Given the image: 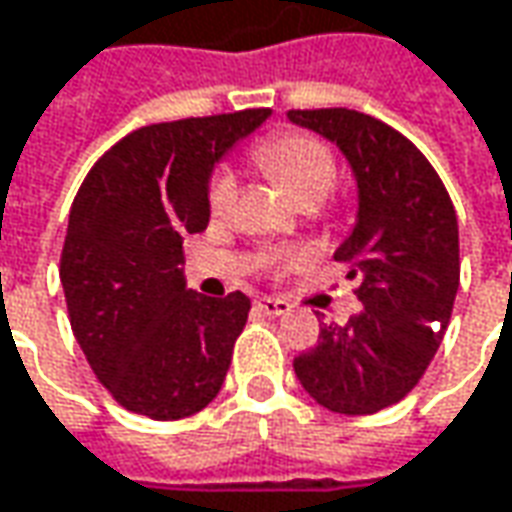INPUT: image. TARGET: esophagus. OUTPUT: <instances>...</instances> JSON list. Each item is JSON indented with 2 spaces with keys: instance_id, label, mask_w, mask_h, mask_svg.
Instances as JSON below:
<instances>
[{
  "instance_id": "esophagus-1",
  "label": "esophagus",
  "mask_w": 512,
  "mask_h": 512,
  "mask_svg": "<svg viewBox=\"0 0 512 512\" xmlns=\"http://www.w3.org/2000/svg\"><path fill=\"white\" fill-rule=\"evenodd\" d=\"M256 307L267 313V316H285L290 305H287L285 299H273V296H262V299H256Z\"/></svg>"
}]
</instances>
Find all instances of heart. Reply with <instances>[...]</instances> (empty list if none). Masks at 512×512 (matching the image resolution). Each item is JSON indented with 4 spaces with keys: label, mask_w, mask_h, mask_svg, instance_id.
I'll return each mask as SVG.
<instances>
[{
    "label": "heart",
    "mask_w": 512,
    "mask_h": 512,
    "mask_svg": "<svg viewBox=\"0 0 512 512\" xmlns=\"http://www.w3.org/2000/svg\"><path fill=\"white\" fill-rule=\"evenodd\" d=\"M253 159L279 187L302 205L319 202L336 182V156L325 142L307 130H279L265 136ZM236 199V179L230 170H219L207 185V205L213 216H225Z\"/></svg>",
    "instance_id": "obj_1"
}]
</instances>
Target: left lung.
I'll use <instances>...</instances> for the list:
<instances>
[{"label": "left lung", "mask_w": 512, "mask_h": 512, "mask_svg": "<svg viewBox=\"0 0 512 512\" xmlns=\"http://www.w3.org/2000/svg\"><path fill=\"white\" fill-rule=\"evenodd\" d=\"M287 119L330 139L356 176V227L333 259L362 302L347 325L322 322L293 370L327 410L370 416L402 402L442 344L459 290L456 210L422 150L379 119L347 108Z\"/></svg>", "instance_id": "left-lung-1"}]
</instances>
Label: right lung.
<instances>
[{
    "label": "right lung",
    "instance_id": "obj_1",
    "mask_svg": "<svg viewBox=\"0 0 512 512\" xmlns=\"http://www.w3.org/2000/svg\"><path fill=\"white\" fill-rule=\"evenodd\" d=\"M267 116L256 108L133 130L73 199L59 262L70 327L130 413L173 422L222 390L250 299L187 290L182 239L207 227L213 165Z\"/></svg>",
    "mask_w": 512,
    "mask_h": 512
}]
</instances>
